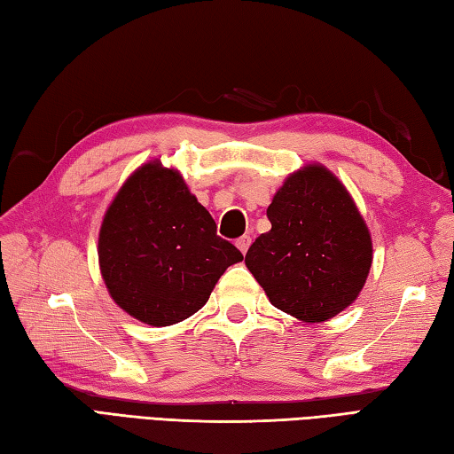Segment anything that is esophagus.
Instances as JSON below:
<instances>
[{"label":"esophagus","instance_id":"esophagus-1","mask_svg":"<svg viewBox=\"0 0 454 454\" xmlns=\"http://www.w3.org/2000/svg\"><path fill=\"white\" fill-rule=\"evenodd\" d=\"M251 243H253V239L248 237V235H243V237H239V239H237V243H235V245H237L239 251L245 254V253L248 251V247H251Z\"/></svg>","mask_w":454,"mask_h":454}]
</instances>
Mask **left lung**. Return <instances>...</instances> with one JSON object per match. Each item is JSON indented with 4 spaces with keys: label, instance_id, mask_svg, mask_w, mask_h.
<instances>
[{
    "label": "left lung",
    "instance_id": "1",
    "mask_svg": "<svg viewBox=\"0 0 454 454\" xmlns=\"http://www.w3.org/2000/svg\"><path fill=\"white\" fill-rule=\"evenodd\" d=\"M272 229L245 264L268 300L295 319L321 323L353 303L372 264V239L333 172L308 164L290 174L266 209Z\"/></svg>",
    "mask_w": 454,
    "mask_h": 454
}]
</instances>
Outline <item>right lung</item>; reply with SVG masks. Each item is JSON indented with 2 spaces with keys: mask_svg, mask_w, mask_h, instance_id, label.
<instances>
[{
  "mask_svg": "<svg viewBox=\"0 0 454 454\" xmlns=\"http://www.w3.org/2000/svg\"><path fill=\"white\" fill-rule=\"evenodd\" d=\"M99 270L114 301L153 327L188 319L243 261L178 170L160 160L129 176L99 229Z\"/></svg>",
  "mask_w": 454,
  "mask_h": 454,
  "instance_id": "1",
  "label": "right lung"
}]
</instances>
